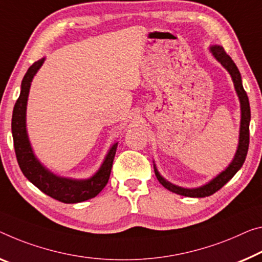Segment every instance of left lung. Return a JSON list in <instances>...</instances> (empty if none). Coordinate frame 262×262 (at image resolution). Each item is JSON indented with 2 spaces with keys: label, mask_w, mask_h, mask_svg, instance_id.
Instances as JSON below:
<instances>
[{
  "label": "left lung",
  "mask_w": 262,
  "mask_h": 262,
  "mask_svg": "<svg viewBox=\"0 0 262 262\" xmlns=\"http://www.w3.org/2000/svg\"><path fill=\"white\" fill-rule=\"evenodd\" d=\"M210 51L216 61H218L225 69L228 71L229 76L234 84V89L236 95H238L239 102H240V110H241V119H240V130H239V143L238 147H236V152L234 155V158L228 166L225 168L224 171H221L218 176H215L214 178L211 179L210 182L201 185L199 187H182L178 185H174L168 182L160 174L158 168H157L156 164L154 162V168L157 179L159 180V183L163 185L165 188H167L168 191L177 194L184 195V196H191V198H204V196L212 195L213 193L219 191L225 184L229 182L236 172H238L243 164L246 159L247 151H248V145H249V122H251V108H249V102L246 91H245L243 86V80H241V75L236 68L235 63L232 61V58L225 52L224 48L220 46H211Z\"/></svg>",
  "instance_id": "8db88e82"
}]
</instances>
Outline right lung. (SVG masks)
I'll return each mask as SVG.
<instances>
[{
	"label": "right lung",
	"mask_w": 262,
	"mask_h": 262,
	"mask_svg": "<svg viewBox=\"0 0 262 262\" xmlns=\"http://www.w3.org/2000/svg\"><path fill=\"white\" fill-rule=\"evenodd\" d=\"M44 61L46 57L38 59L28 69L22 79L21 94L15 103L13 118H11V132H13L16 158L24 177L47 195L66 204L80 203L95 198L105 187L110 178L112 163L118 143L112 144L97 172L88 179H75L57 176L39 162L31 147L27 131V104L31 82L39 68L43 66Z\"/></svg>",
	"instance_id": "add662e5"
}]
</instances>
